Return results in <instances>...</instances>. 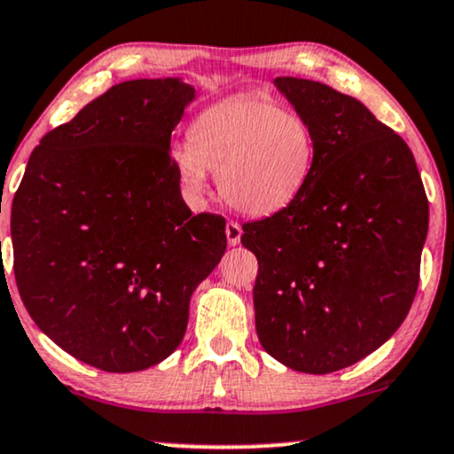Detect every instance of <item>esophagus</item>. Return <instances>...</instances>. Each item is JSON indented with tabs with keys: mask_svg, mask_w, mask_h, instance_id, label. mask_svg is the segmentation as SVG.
Here are the masks:
<instances>
[{
	"mask_svg": "<svg viewBox=\"0 0 454 454\" xmlns=\"http://www.w3.org/2000/svg\"><path fill=\"white\" fill-rule=\"evenodd\" d=\"M240 234H243V228L239 226L237 222H228L226 223V239H228V245H239L240 243Z\"/></svg>",
	"mask_w": 454,
	"mask_h": 454,
	"instance_id": "esophagus-1",
	"label": "esophagus"
}]
</instances>
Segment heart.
<instances>
[{
	"label": "heart",
	"instance_id": "heart-1",
	"mask_svg": "<svg viewBox=\"0 0 454 454\" xmlns=\"http://www.w3.org/2000/svg\"><path fill=\"white\" fill-rule=\"evenodd\" d=\"M317 134L297 111L263 96H232L194 119L191 142L176 153V174L192 199L217 176L222 199L245 215H272L306 192Z\"/></svg>",
	"mask_w": 454,
	"mask_h": 454
}]
</instances>
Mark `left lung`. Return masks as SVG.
<instances>
[{
	"label": "left lung",
	"mask_w": 454,
	"mask_h": 454,
	"mask_svg": "<svg viewBox=\"0 0 454 454\" xmlns=\"http://www.w3.org/2000/svg\"><path fill=\"white\" fill-rule=\"evenodd\" d=\"M312 123L317 160L295 203L243 223L260 270L262 348L294 371L325 375L375 352L398 331L419 286L429 205L406 142L352 96L274 79Z\"/></svg>",
	"instance_id": "obj_1"
}]
</instances>
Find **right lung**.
Here are the masks:
<instances>
[{
  "mask_svg": "<svg viewBox=\"0 0 454 454\" xmlns=\"http://www.w3.org/2000/svg\"><path fill=\"white\" fill-rule=\"evenodd\" d=\"M192 100L176 77L113 85L42 137L14 194L20 300L56 346L100 371L168 358L226 251V220L192 215L169 154Z\"/></svg>",
  "mask_w": 454,
  "mask_h": 454,
  "instance_id": "obj_1",
  "label": "right lung"
}]
</instances>
